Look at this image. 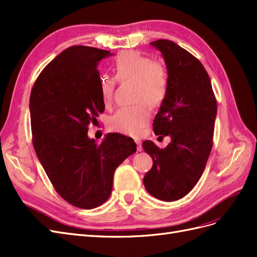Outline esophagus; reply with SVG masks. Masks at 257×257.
<instances>
[{
    "mask_svg": "<svg viewBox=\"0 0 257 257\" xmlns=\"http://www.w3.org/2000/svg\"><path fill=\"white\" fill-rule=\"evenodd\" d=\"M136 145H137V151H142L143 150V146H142V143L139 141H135Z\"/></svg>",
    "mask_w": 257,
    "mask_h": 257,
    "instance_id": "obj_1",
    "label": "esophagus"
}]
</instances>
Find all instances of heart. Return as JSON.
Returning a JSON list of instances; mask_svg holds the SVG:
<instances>
[{
  "instance_id": "heart-1",
  "label": "heart",
  "mask_w": 257,
  "mask_h": 257,
  "mask_svg": "<svg viewBox=\"0 0 257 257\" xmlns=\"http://www.w3.org/2000/svg\"><path fill=\"white\" fill-rule=\"evenodd\" d=\"M111 69L119 81H134L133 99L136 104L122 107L109 120L111 130L122 134L137 136L150 120L151 107H160L167 97L169 88L168 72L164 63L152 61L144 54L125 50L111 62ZM100 99L104 105L111 103L114 80L106 75L98 78Z\"/></svg>"
}]
</instances>
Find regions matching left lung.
Here are the masks:
<instances>
[{
	"label": "left lung",
	"instance_id": "1",
	"mask_svg": "<svg viewBox=\"0 0 257 257\" xmlns=\"http://www.w3.org/2000/svg\"><path fill=\"white\" fill-rule=\"evenodd\" d=\"M150 44L161 51L169 78L153 131L172 142L164 149L150 141L143 143L153 161L144 184L153 197L174 201L184 197L203 175L212 149L216 100L208 73L195 57L172 41Z\"/></svg>",
	"mask_w": 257,
	"mask_h": 257
}]
</instances>
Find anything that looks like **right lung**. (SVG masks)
Segmentation results:
<instances>
[{"mask_svg": "<svg viewBox=\"0 0 257 257\" xmlns=\"http://www.w3.org/2000/svg\"><path fill=\"white\" fill-rule=\"evenodd\" d=\"M110 51L72 46L37 77L30 95L33 147L54 189L67 203L93 209L109 198L113 174L136 152L133 139L109 133L97 144L89 124L103 113L99 61Z\"/></svg>", "mask_w": 257, "mask_h": 257, "instance_id": "1", "label": "right lung"}]
</instances>
